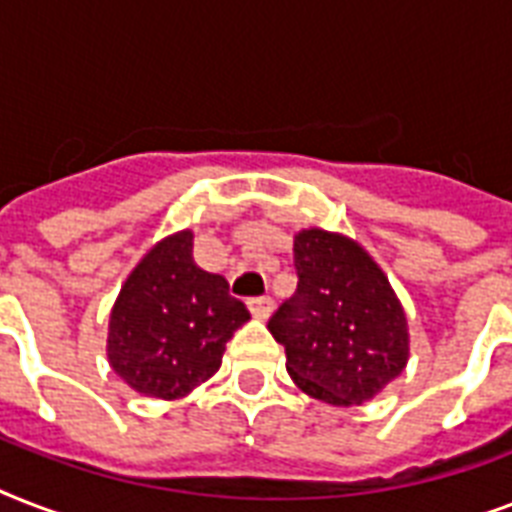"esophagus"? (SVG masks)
I'll list each match as a JSON object with an SVG mask.
<instances>
[{"instance_id": "34e87169", "label": "esophagus", "mask_w": 512, "mask_h": 512, "mask_svg": "<svg viewBox=\"0 0 512 512\" xmlns=\"http://www.w3.org/2000/svg\"><path fill=\"white\" fill-rule=\"evenodd\" d=\"M247 308L255 319L265 321L273 313V300L271 297H252V300H247Z\"/></svg>"}]
</instances>
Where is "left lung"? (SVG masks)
I'll return each mask as SVG.
<instances>
[{
  "mask_svg": "<svg viewBox=\"0 0 512 512\" xmlns=\"http://www.w3.org/2000/svg\"><path fill=\"white\" fill-rule=\"evenodd\" d=\"M297 292L268 321L287 372L332 406L364 404L406 369L409 324L388 276L358 241L324 228L295 233Z\"/></svg>",
  "mask_w": 512,
  "mask_h": 512,
  "instance_id": "8db88e82",
  "label": "left lung"
}]
</instances>
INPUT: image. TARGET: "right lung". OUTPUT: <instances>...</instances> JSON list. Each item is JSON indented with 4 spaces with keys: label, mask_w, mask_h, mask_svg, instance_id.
Listing matches in <instances>:
<instances>
[{
    "label": "right lung",
    "mask_w": 512,
    "mask_h": 512,
    "mask_svg": "<svg viewBox=\"0 0 512 512\" xmlns=\"http://www.w3.org/2000/svg\"><path fill=\"white\" fill-rule=\"evenodd\" d=\"M249 321L228 281L193 260V231L156 241L132 268L108 316V364L135 393L188 396L223 364L225 342Z\"/></svg>",
    "instance_id": "add662e5"
}]
</instances>
